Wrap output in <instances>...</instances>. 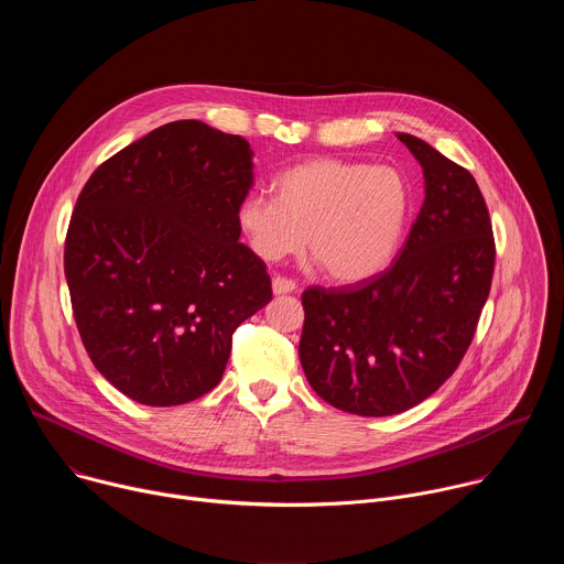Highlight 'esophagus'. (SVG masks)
I'll return each mask as SVG.
<instances>
[{
	"instance_id": "1",
	"label": "esophagus",
	"mask_w": 564,
	"mask_h": 564,
	"mask_svg": "<svg viewBox=\"0 0 564 564\" xmlns=\"http://www.w3.org/2000/svg\"><path fill=\"white\" fill-rule=\"evenodd\" d=\"M296 290V283L294 281H290V279H285V276H274L272 279V292L274 294H290V292H294Z\"/></svg>"
}]
</instances>
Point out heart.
I'll use <instances>...</instances> for the list:
<instances>
[{"mask_svg":"<svg viewBox=\"0 0 564 564\" xmlns=\"http://www.w3.org/2000/svg\"><path fill=\"white\" fill-rule=\"evenodd\" d=\"M274 198L252 194L236 209V223L252 252L279 261L310 254L339 283L379 274L394 257L411 214L409 183L392 167L344 158H314L272 183Z\"/></svg>","mask_w":564,"mask_h":564,"instance_id":"b5f03b06","label":"heart"}]
</instances>
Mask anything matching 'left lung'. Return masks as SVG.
<instances>
[{
	"instance_id": "1",
	"label": "left lung",
	"mask_w": 564,
	"mask_h": 564,
	"mask_svg": "<svg viewBox=\"0 0 564 564\" xmlns=\"http://www.w3.org/2000/svg\"><path fill=\"white\" fill-rule=\"evenodd\" d=\"M424 172V205L392 268L350 288L303 292L299 359L314 392L361 415L404 413L459 366L496 263L475 178L422 138L397 133Z\"/></svg>"
}]
</instances>
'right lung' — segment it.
<instances>
[{
  "label": "right lung",
  "mask_w": 564,
  "mask_h": 564,
  "mask_svg": "<svg viewBox=\"0 0 564 564\" xmlns=\"http://www.w3.org/2000/svg\"><path fill=\"white\" fill-rule=\"evenodd\" d=\"M252 147L200 120L153 129L79 194L64 248L75 324L100 375L144 406L218 386L231 333L272 301L236 209L254 185Z\"/></svg>",
  "instance_id": "1"
}]
</instances>
